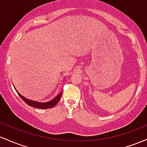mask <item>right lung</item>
Listing matches in <instances>:
<instances>
[{
    "label": "right lung",
    "instance_id": "obj_1",
    "mask_svg": "<svg viewBox=\"0 0 147 147\" xmlns=\"http://www.w3.org/2000/svg\"><path fill=\"white\" fill-rule=\"evenodd\" d=\"M15 90L18 93V94L19 95V96H20L21 98L24 100L25 103H27V104L30 105V106H32V107H34V108H40V109H48V108H51L53 107H54L57 103H58L62 94V92H61L60 94H58L56 96L55 98H53L52 100H49V101L39 102V101H36V100L28 99V98H26V97H24V96L21 95L20 93H19L17 90H16V89H15Z\"/></svg>",
    "mask_w": 147,
    "mask_h": 147
}]
</instances>
